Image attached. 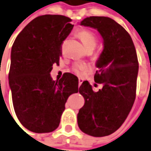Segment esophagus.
Segmentation results:
<instances>
[{
  "label": "esophagus",
  "instance_id": "esophagus-1",
  "mask_svg": "<svg viewBox=\"0 0 151 151\" xmlns=\"http://www.w3.org/2000/svg\"><path fill=\"white\" fill-rule=\"evenodd\" d=\"M83 80L82 79V78H78V85L81 86V84L83 83Z\"/></svg>",
  "mask_w": 151,
  "mask_h": 151
}]
</instances>
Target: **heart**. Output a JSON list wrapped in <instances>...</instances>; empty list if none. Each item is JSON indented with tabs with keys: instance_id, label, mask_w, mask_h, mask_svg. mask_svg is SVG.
I'll return each mask as SVG.
<instances>
[{
	"instance_id": "b5f03b06",
	"label": "heart",
	"mask_w": 151,
	"mask_h": 151,
	"mask_svg": "<svg viewBox=\"0 0 151 151\" xmlns=\"http://www.w3.org/2000/svg\"><path fill=\"white\" fill-rule=\"evenodd\" d=\"M82 43L83 44L85 49L87 50H93L97 44V37L95 33L89 29H81L77 33ZM88 70V66L83 63H76L73 66V71L77 75H83Z\"/></svg>"
}]
</instances>
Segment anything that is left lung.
I'll return each instance as SVG.
<instances>
[{
    "label": "left lung",
    "instance_id": "8db88e82",
    "mask_svg": "<svg viewBox=\"0 0 151 151\" xmlns=\"http://www.w3.org/2000/svg\"><path fill=\"white\" fill-rule=\"evenodd\" d=\"M81 24L97 29L103 39L104 49L94 75V81L103 87L94 92L88 81L80 86L84 105L78 113V125L89 136H109L125 122L136 99L139 68L136 48L127 30L109 17L90 16Z\"/></svg>",
    "mask_w": 151,
    "mask_h": 151
}]
</instances>
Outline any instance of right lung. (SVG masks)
I'll use <instances>...</instances> for the list:
<instances>
[{"instance_id": "1", "label": "right lung", "mask_w": 151, "mask_h": 151, "mask_svg": "<svg viewBox=\"0 0 151 151\" xmlns=\"http://www.w3.org/2000/svg\"><path fill=\"white\" fill-rule=\"evenodd\" d=\"M72 19L60 15L34 19L12 45L9 84L17 118L29 131L57 129L68 97L78 92V78L70 73L54 81L53 64L59 63L62 44L70 34Z\"/></svg>"}]
</instances>
